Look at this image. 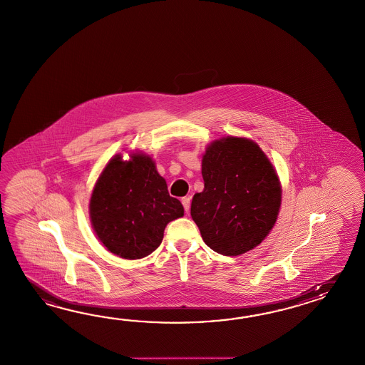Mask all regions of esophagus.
Here are the masks:
<instances>
[{"mask_svg": "<svg viewBox=\"0 0 365 365\" xmlns=\"http://www.w3.org/2000/svg\"><path fill=\"white\" fill-rule=\"evenodd\" d=\"M182 204H183V207H185V211H190V197H188V196L182 197Z\"/></svg>", "mask_w": 365, "mask_h": 365, "instance_id": "1", "label": "esophagus"}]
</instances>
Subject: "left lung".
Here are the masks:
<instances>
[{"label":"left lung","mask_w":365,"mask_h":365,"mask_svg":"<svg viewBox=\"0 0 365 365\" xmlns=\"http://www.w3.org/2000/svg\"><path fill=\"white\" fill-rule=\"evenodd\" d=\"M204 190L191 217L213 252L237 257L257 247L275 225L282 183L274 165L250 138L225 136L202 154Z\"/></svg>","instance_id":"8db88e82"}]
</instances>
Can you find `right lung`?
Instances as JSON below:
<instances>
[{
  "mask_svg": "<svg viewBox=\"0 0 365 365\" xmlns=\"http://www.w3.org/2000/svg\"><path fill=\"white\" fill-rule=\"evenodd\" d=\"M185 215L149 154H115L99 174L89 202L98 240L123 259L145 258L161 245L166 225Z\"/></svg>",
  "mask_w": 365,
  "mask_h": 365,
  "instance_id": "add662e5",
  "label": "right lung"
}]
</instances>
